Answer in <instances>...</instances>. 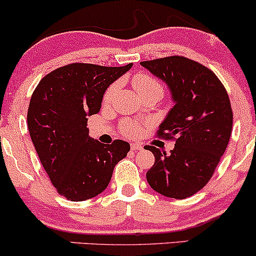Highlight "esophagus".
<instances>
[{
  "mask_svg": "<svg viewBox=\"0 0 256 256\" xmlns=\"http://www.w3.org/2000/svg\"><path fill=\"white\" fill-rule=\"evenodd\" d=\"M143 149V146L140 143H132L131 144V150H134V152H136V150H142Z\"/></svg>",
  "mask_w": 256,
  "mask_h": 256,
  "instance_id": "obj_1",
  "label": "esophagus"
}]
</instances>
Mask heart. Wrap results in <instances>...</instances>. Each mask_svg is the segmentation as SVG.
<instances>
[{
    "mask_svg": "<svg viewBox=\"0 0 256 256\" xmlns=\"http://www.w3.org/2000/svg\"><path fill=\"white\" fill-rule=\"evenodd\" d=\"M132 87L137 92L138 95L150 93V92H156L160 95L162 94L161 84L156 80L146 75V74H137V75H134L132 78ZM116 84H112L107 89L104 96V102H107V101H110L113 98V95L116 93ZM122 132L128 137H137L140 132V125L134 124V122H124L122 124Z\"/></svg>",
    "mask_w": 256,
    "mask_h": 256,
    "instance_id": "b5f03b06",
    "label": "heart"
}]
</instances>
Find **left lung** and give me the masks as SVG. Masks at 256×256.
Listing matches in <instances>:
<instances>
[{"label":"left lung","mask_w":256,"mask_h":256,"mask_svg":"<svg viewBox=\"0 0 256 256\" xmlns=\"http://www.w3.org/2000/svg\"><path fill=\"white\" fill-rule=\"evenodd\" d=\"M140 66L167 86L174 104L160 124L158 134L175 138V146L170 154L146 146L155 156L146 180L160 194L188 198L208 182L229 143V96L210 69L188 58H158Z\"/></svg>","instance_id":"obj_1"}]
</instances>
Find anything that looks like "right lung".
<instances>
[{
	"label": "right lung",
	"mask_w": 256,
	"mask_h": 256,
	"mask_svg": "<svg viewBox=\"0 0 256 256\" xmlns=\"http://www.w3.org/2000/svg\"><path fill=\"white\" fill-rule=\"evenodd\" d=\"M132 68L74 63L46 75L33 92L27 114L30 140L60 196L72 202L94 198L108 186L113 169L130 152L116 140L89 136L87 120L100 112L107 88Z\"/></svg>",
	"instance_id": "obj_1"
}]
</instances>
